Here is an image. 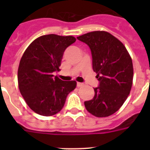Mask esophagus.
Segmentation results:
<instances>
[{
	"mask_svg": "<svg viewBox=\"0 0 150 150\" xmlns=\"http://www.w3.org/2000/svg\"><path fill=\"white\" fill-rule=\"evenodd\" d=\"M84 86V83H79V82H77V83H76V86L77 87H82V86Z\"/></svg>",
	"mask_w": 150,
	"mask_h": 150,
	"instance_id": "esophagus-1",
	"label": "esophagus"
}]
</instances>
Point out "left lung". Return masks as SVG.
<instances>
[{
	"label": "left lung",
	"instance_id": "left-lung-1",
	"mask_svg": "<svg viewBox=\"0 0 150 150\" xmlns=\"http://www.w3.org/2000/svg\"><path fill=\"white\" fill-rule=\"evenodd\" d=\"M76 38L89 47L99 81L94 88L95 96L84 102L85 107L97 117L110 116L124 104L132 88V58L122 43L106 31H92Z\"/></svg>",
	"mask_w": 150,
	"mask_h": 150
}]
</instances>
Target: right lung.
I'll list each match as a JSON object with an SVG mask.
<instances>
[{"label":"right lung","instance_id":"1","mask_svg":"<svg viewBox=\"0 0 150 150\" xmlns=\"http://www.w3.org/2000/svg\"><path fill=\"white\" fill-rule=\"evenodd\" d=\"M72 36L48 34L29 45L18 69V88L28 105L41 116H53L63 108L76 81H63L53 73L59 71L64 52L75 43Z\"/></svg>","mask_w":150,"mask_h":150}]
</instances>
